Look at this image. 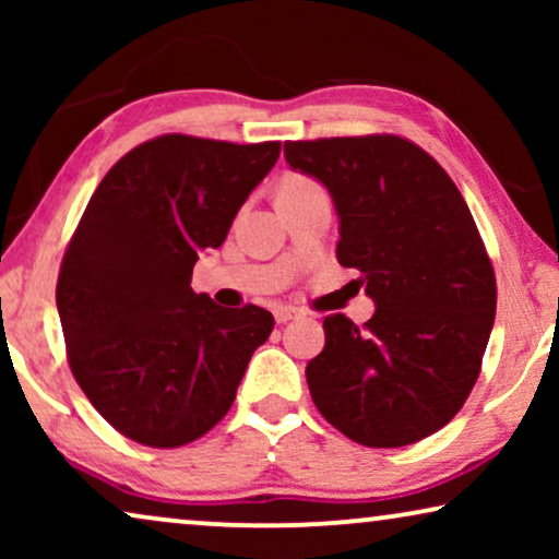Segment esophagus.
<instances>
[{
	"label": "esophagus",
	"mask_w": 559,
	"mask_h": 559,
	"mask_svg": "<svg viewBox=\"0 0 559 559\" xmlns=\"http://www.w3.org/2000/svg\"><path fill=\"white\" fill-rule=\"evenodd\" d=\"M300 316L302 312L297 308H289V305H282V308L274 310V320H277V323H289V320H297Z\"/></svg>",
	"instance_id": "1"
}]
</instances>
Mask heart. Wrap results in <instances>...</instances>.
I'll list each match as a JSON object with an SVG mask.
<instances>
[{
	"instance_id": "b5f03b06",
	"label": "heart",
	"mask_w": 559,
	"mask_h": 559,
	"mask_svg": "<svg viewBox=\"0 0 559 559\" xmlns=\"http://www.w3.org/2000/svg\"><path fill=\"white\" fill-rule=\"evenodd\" d=\"M305 188H316V182L302 178V175H287L280 186V190H305Z\"/></svg>"
}]
</instances>
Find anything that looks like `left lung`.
<instances>
[{
	"label": "left lung",
	"instance_id": "obj_1",
	"mask_svg": "<svg viewBox=\"0 0 559 559\" xmlns=\"http://www.w3.org/2000/svg\"><path fill=\"white\" fill-rule=\"evenodd\" d=\"M285 159L331 193L335 257L377 305L364 328L325 318V348L305 369L312 402L361 445H412L463 407L491 335L496 277L476 221L402 136L285 142Z\"/></svg>",
	"mask_w": 559,
	"mask_h": 559
}]
</instances>
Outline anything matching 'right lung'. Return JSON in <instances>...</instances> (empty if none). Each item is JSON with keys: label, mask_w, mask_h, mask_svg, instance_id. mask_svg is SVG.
I'll list each match as a JSON object with an SVG mask.
<instances>
[{"label": "right lung", "mask_w": 559, "mask_h": 559, "mask_svg": "<svg viewBox=\"0 0 559 559\" xmlns=\"http://www.w3.org/2000/svg\"><path fill=\"white\" fill-rule=\"evenodd\" d=\"M277 157L280 142L165 134L127 152L91 195L56 302L75 381L124 438L178 448L231 409L274 318L221 308L190 280Z\"/></svg>", "instance_id": "obj_1"}]
</instances>
